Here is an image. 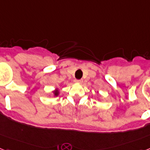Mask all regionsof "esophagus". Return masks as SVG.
I'll list each match as a JSON object with an SVG mask.
<instances>
[{"mask_svg":"<svg viewBox=\"0 0 150 150\" xmlns=\"http://www.w3.org/2000/svg\"><path fill=\"white\" fill-rule=\"evenodd\" d=\"M75 82L77 83H83V80H75Z\"/></svg>","mask_w":150,"mask_h":150,"instance_id":"34e87169","label":"esophagus"}]
</instances>
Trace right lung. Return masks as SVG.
Here are the masks:
<instances>
[{
  "mask_svg": "<svg viewBox=\"0 0 150 150\" xmlns=\"http://www.w3.org/2000/svg\"><path fill=\"white\" fill-rule=\"evenodd\" d=\"M53 94H54V96H55V97H57V96H59V94H60L59 89L56 88V90H54V91H53Z\"/></svg>",
  "mask_w": 150,
  "mask_h": 150,
  "instance_id": "add662e5",
  "label": "right lung"
}]
</instances>
